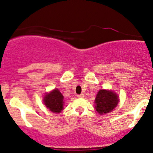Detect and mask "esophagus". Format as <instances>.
Masks as SVG:
<instances>
[{
  "instance_id": "obj_1",
  "label": "esophagus",
  "mask_w": 153,
  "mask_h": 153,
  "mask_svg": "<svg viewBox=\"0 0 153 153\" xmlns=\"http://www.w3.org/2000/svg\"><path fill=\"white\" fill-rule=\"evenodd\" d=\"M84 94H80V95H78V98H84Z\"/></svg>"
}]
</instances>
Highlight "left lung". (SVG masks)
<instances>
[{
	"mask_svg": "<svg viewBox=\"0 0 153 153\" xmlns=\"http://www.w3.org/2000/svg\"><path fill=\"white\" fill-rule=\"evenodd\" d=\"M119 102L118 95L112 90L101 89L98 91L95 98V110L100 114L110 112L116 107Z\"/></svg>",
	"mask_w": 153,
	"mask_h": 153,
	"instance_id": "8db88e82",
	"label": "left lung"
}]
</instances>
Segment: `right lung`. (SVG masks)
I'll use <instances>...</instances> for the list:
<instances>
[{
	"label": "right lung",
	"mask_w": 153,
	"mask_h": 153,
	"mask_svg": "<svg viewBox=\"0 0 153 153\" xmlns=\"http://www.w3.org/2000/svg\"><path fill=\"white\" fill-rule=\"evenodd\" d=\"M44 103L52 112L60 113L64 109V96L58 89H55L44 95Z\"/></svg>",
	"instance_id": "right-lung-1"
}]
</instances>
